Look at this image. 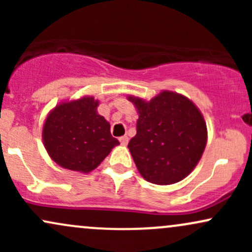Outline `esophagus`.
Returning <instances> with one entry per match:
<instances>
[{"instance_id":"obj_1","label":"esophagus","mask_w":252,"mask_h":252,"mask_svg":"<svg viewBox=\"0 0 252 252\" xmlns=\"http://www.w3.org/2000/svg\"><path fill=\"white\" fill-rule=\"evenodd\" d=\"M128 141H129V138H128V136H126V135L121 136V137H120V142L122 143L123 146H126V144L128 143Z\"/></svg>"}]
</instances>
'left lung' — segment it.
<instances>
[{
  "label": "left lung",
  "instance_id": "obj_1",
  "mask_svg": "<svg viewBox=\"0 0 252 252\" xmlns=\"http://www.w3.org/2000/svg\"><path fill=\"white\" fill-rule=\"evenodd\" d=\"M138 111L128 148L147 181L172 185L192 172L206 147V124L189 98L163 91L150 102L129 97Z\"/></svg>",
  "mask_w": 252,
  "mask_h": 252
}]
</instances>
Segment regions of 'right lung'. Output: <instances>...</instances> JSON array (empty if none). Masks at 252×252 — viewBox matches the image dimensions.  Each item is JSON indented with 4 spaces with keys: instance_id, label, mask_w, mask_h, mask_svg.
<instances>
[{
    "instance_id": "right-lung-1",
    "label": "right lung",
    "mask_w": 252,
    "mask_h": 252,
    "mask_svg": "<svg viewBox=\"0 0 252 252\" xmlns=\"http://www.w3.org/2000/svg\"><path fill=\"white\" fill-rule=\"evenodd\" d=\"M98 100L85 97L58 105L48 115L42 137L52 160L66 169L88 173L117 146L110 124L97 114Z\"/></svg>"
}]
</instances>
